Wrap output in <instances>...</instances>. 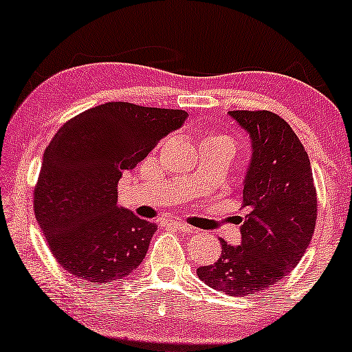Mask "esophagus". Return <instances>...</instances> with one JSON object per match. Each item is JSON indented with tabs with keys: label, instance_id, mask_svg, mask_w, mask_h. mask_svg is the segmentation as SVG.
Here are the masks:
<instances>
[{
	"label": "esophagus",
	"instance_id": "obj_1",
	"mask_svg": "<svg viewBox=\"0 0 352 352\" xmlns=\"http://www.w3.org/2000/svg\"><path fill=\"white\" fill-rule=\"evenodd\" d=\"M167 225H170L172 228H177V230H180V232H185V233L193 232V227H190V225L182 223V221H177V220H167Z\"/></svg>",
	"mask_w": 352,
	"mask_h": 352
}]
</instances>
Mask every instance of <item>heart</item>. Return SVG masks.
<instances>
[{
	"mask_svg": "<svg viewBox=\"0 0 352 352\" xmlns=\"http://www.w3.org/2000/svg\"><path fill=\"white\" fill-rule=\"evenodd\" d=\"M217 137H221V135H212V137H208V139H217ZM207 139V140H208Z\"/></svg>",
	"mask_w": 352,
	"mask_h": 352,
	"instance_id": "1",
	"label": "heart"
}]
</instances>
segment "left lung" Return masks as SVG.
<instances>
[{
	"instance_id": "1",
	"label": "left lung",
	"mask_w": 352,
	"mask_h": 352,
	"mask_svg": "<svg viewBox=\"0 0 352 352\" xmlns=\"http://www.w3.org/2000/svg\"><path fill=\"white\" fill-rule=\"evenodd\" d=\"M252 140L243 180L240 245L221 240V254L197 274L230 296L260 293L300 263L316 227V187L309 157L293 129L270 111H232Z\"/></svg>"
}]
</instances>
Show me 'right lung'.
<instances>
[{
  "mask_svg": "<svg viewBox=\"0 0 352 352\" xmlns=\"http://www.w3.org/2000/svg\"><path fill=\"white\" fill-rule=\"evenodd\" d=\"M188 114L107 102L76 116L44 151L34 213L66 272L91 283L122 280L144 261L157 225L117 205V184Z\"/></svg>",
  "mask_w": 352,
  "mask_h": 352,
  "instance_id": "obj_1",
  "label": "right lung"
}]
</instances>
